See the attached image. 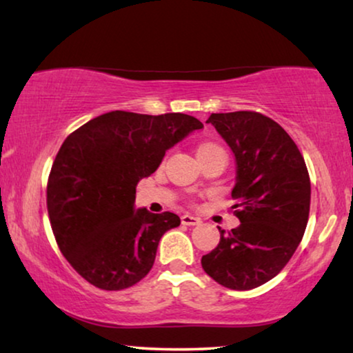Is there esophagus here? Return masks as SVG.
Masks as SVG:
<instances>
[{
	"label": "esophagus",
	"mask_w": 353,
	"mask_h": 353,
	"mask_svg": "<svg viewBox=\"0 0 353 353\" xmlns=\"http://www.w3.org/2000/svg\"><path fill=\"white\" fill-rule=\"evenodd\" d=\"M181 223L185 224V226H199V224H201V218L192 216V214H183Z\"/></svg>",
	"instance_id": "34e87169"
}]
</instances>
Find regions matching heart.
<instances>
[{
    "label": "heart",
    "mask_w": 353,
    "mask_h": 353,
    "mask_svg": "<svg viewBox=\"0 0 353 353\" xmlns=\"http://www.w3.org/2000/svg\"><path fill=\"white\" fill-rule=\"evenodd\" d=\"M216 145H210V143H207V145H202L199 148V151H203V150H208V148H214Z\"/></svg>",
    "instance_id": "1"
}]
</instances>
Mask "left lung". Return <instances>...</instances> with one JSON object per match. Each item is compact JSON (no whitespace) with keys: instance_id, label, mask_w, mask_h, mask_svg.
<instances>
[{"instance_id":"left-lung-1","label":"left lung","mask_w":353,"mask_h":353,"mask_svg":"<svg viewBox=\"0 0 353 353\" xmlns=\"http://www.w3.org/2000/svg\"><path fill=\"white\" fill-rule=\"evenodd\" d=\"M236 159L240 224L219 229L218 247L202 268L223 287L252 290L274 279L304 236L310 208V180L304 157L277 122L254 111L213 113L207 119Z\"/></svg>"}]
</instances>
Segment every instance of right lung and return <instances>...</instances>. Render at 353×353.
<instances>
[{"label": "right lung", "instance_id": "right-lung-1", "mask_svg": "<svg viewBox=\"0 0 353 353\" xmlns=\"http://www.w3.org/2000/svg\"><path fill=\"white\" fill-rule=\"evenodd\" d=\"M202 127L183 113L110 111L66 137L49 175L48 212L60 252L94 287L124 290L150 272L161 237L181 221L137 208L135 188Z\"/></svg>", "mask_w": 353, "mask_h": 353}]
</instances>
